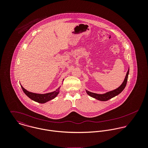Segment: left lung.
Masks as SVG:
<instances>
[{
  "label": "left lung",
  "mask_w": 148,
  "mask_h": 148,
  "mask_svg": "<svg viewBox=\"0 0 148 148\" xmlns=\"http://www.w3.org/2000/svg\"><path fill=\"white\" fill-rule=\"evenodd\" d=\"M129 72V69L127 72V75H126V76L125 77V79H124L123 83H122V84L121 85L119 88H117V89H116L113 90L106 92V93H104V94H97V93L90 92H89L88 90H86V92L87 94L89 96H90L92 97H93V98H95V99H96L98 100L102 101H107V100L115 97L116 96L119 95L124 89V88H125L126 85H127Z\"/></svg>",
  "instance_id": "obj_1"
}]
</instances>
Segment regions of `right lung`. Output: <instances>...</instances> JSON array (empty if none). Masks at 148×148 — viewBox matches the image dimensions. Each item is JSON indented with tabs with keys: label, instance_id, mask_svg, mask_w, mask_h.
<instances>
[{
	"label": "right lung",
	"instance_id": "add662e5",
	"mask_svg": "<svg viewBox=\"0 0 148 148\" xmlns=\"http://www.w3.org/2000/svg\"><path fill=\"white\" fill-rule=\"evenodd\" d=\"M21 87L24 93L29 98H30L31 100H32L36 102H38V103H41V104L45 103L48 101H50V100L53 99L59 93V90H60V87H59L55 91H53L52 92H50V93H45V94H38V93L30 92L27 90L21 85Z\"/></svg>",
	"mask_w": 148,
	"mask_h": 148
}]
</instances>
